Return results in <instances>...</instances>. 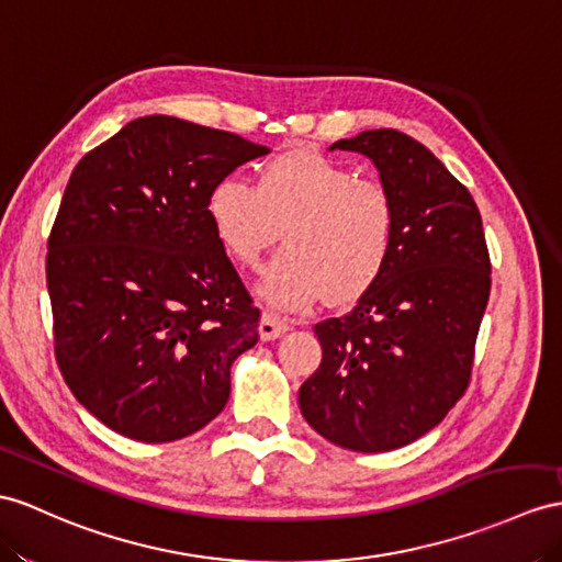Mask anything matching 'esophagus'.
Segmentation results:
<instances>
[{
    "label": "esophagus",
    "instance_id": "34e87169",
    "mask_svg": "<svg viewBox=\"0 0 562 562\" xmlns=\"http://www.w3.org/2000/svg\"><path fill=\"white\" fill-rule=\"evenodd\" d=\"M289 328H291L289 322L277 317V314L265 312L262 319H259V338H262V340H273V338L283 336L285 331H289Z\"/></svg>",
    "mask_w": 562,
    "mask_h": 562
}]
</instances>
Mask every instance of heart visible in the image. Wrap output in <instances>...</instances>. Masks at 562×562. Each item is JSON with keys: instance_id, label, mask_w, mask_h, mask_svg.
Masks as SVG:
<instances>
[{"instance_id": "1", "label": "heart", "mask_w": 562, "mask_h": 562, "mask_svg": "<svg viewBox=\"0 0 562 562\" xmlns=\"http://www.w3.org/2000/svg\"><path fill=\"white\" fill-rule=\"evenodd\" d=\"M216 240L238 265L257 269L285 231L281 252L259 281V297L295 312L326 293L334 305L364 295L384 271L395 228L389 190L312 149L269 159L259 183L216 181L207 198Z\"/></svg>"}]
</instances>
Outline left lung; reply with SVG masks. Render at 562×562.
Here are the masks:
<instances>
[{
	"instance_id": "1",
	"label": "left lung",
	"mask_w": 562,
	"mask_h": 562,
	"mask_svg": "<svg viewBox=\"0 0 562 562\" xmlns=\"http://www.w3.org/2000/svg\"><path fill=\"white\" fill-rule=\"evenodd\" d=\"M328 149L372 159L395 207L389 262L344 317L314 326L322 364L297 393L326 441L386 453L417 441L470 384L491 291L482 214L427 147L393 128Z\"/></svg>"
}]
</instances>
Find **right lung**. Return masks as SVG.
<instances>
[{
    "label": "right lung",
    "instance_id": "obj_1",
    "mask_svg": "<svg viewBox=\"0 0 562 562\" xmlns=\"http://www.w3.org/2000/svg\"><path fill=\"white\" fill-rule=\"evenodd\" d=\"M267 153L153 114L68 178L47 240L54 352L76 401L116 434L167 443L224 409L231 364L259 338V310L214 236L207 198Z\"/></svg>",
    "mask_w": 562,
    "mask_h": 562
}]
</instances>
